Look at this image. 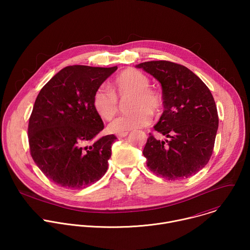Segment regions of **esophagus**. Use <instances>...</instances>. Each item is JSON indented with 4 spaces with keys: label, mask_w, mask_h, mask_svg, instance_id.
<instances>
[{
    "label": "esophagus",
    "mask_w": 250,
    "mask_h": 250,
    "mask_svg": "<svg viewBox=\"0 0 250 250\" xmlns=\"http://www.w3.org/2000/svg\"><path fill=\"white\" fill-rule=\"evenodd\" d=\"M127 134H128V132H127V131H125V132H119V133L117 134V137H119V138L125 137Z\"/></svg>",
    "instance_id": "obj_1"
}]
</instances>
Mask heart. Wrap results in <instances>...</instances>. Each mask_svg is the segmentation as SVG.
Returning <instances> with one entry per match:
<instances>
[{
  "label": "heart",
  "instance_id": "heart-1",
  "mask_svg": "<svg viewBox=\"0 0 250 250\" xmlns=\"http://www.w3.org/2000/svg\"><path fill=\"white\" fill-rule=\"evenodd\" d=\"M150 81L146 75L136 69H127L113 82L112 90L105 87L98 88L92 99V104L98 116L111 121L119 112L118 98L131 96L129 114L119 117L109 125L112 132H125L144 127L150 124L153 114H158L163 106L162 97L149 88Z\"/></svg>",
  "mask_w": 250,
  "mask_h": 250
}]
</instances>
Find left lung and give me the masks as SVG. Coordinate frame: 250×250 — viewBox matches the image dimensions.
<instances>
[{
	"mask_svg": "<svg viewBox=\"0 0 250 250\" xmlns=\"http://www.w3.org/2000/svg\"><path fill=\"white\" fill-rule=\"evenodd\" d=\"M162 87L164 112L154 129L169 139L149 133L144 153L147 167L167 180L195 175L208 162L219 126L213 97L207 85L187 67L166 60L136 65Z\"/></svg>",
	"mask_w": 250,
	"mask_h": 250,
	"instance_id": "1",
	"label": "left lung"
}]
</instances>
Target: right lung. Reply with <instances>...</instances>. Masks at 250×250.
Returning a JSON list of instances; mask_svg holds the SVG:
<instances>
[{
	"label": "right lung",
	"instance_id": "right-lung-1",
	"mask_svg": "<svg viewBox=\"0 0 250 250\" xmlns=\"http://www.w3.org/2000/svg\"><path fill=\"white\" fill-rule=\"evenodd\" d=\"M118 69L67 66L41 90L28 121L30 155L49 180L66 189H84L108 169L114 134L98 136L102 119L95 91ZM91 146H88L89 142Z\"/></svg>",
	"mask_w": 250,
	"mask_h": 250
}]
</instances>
